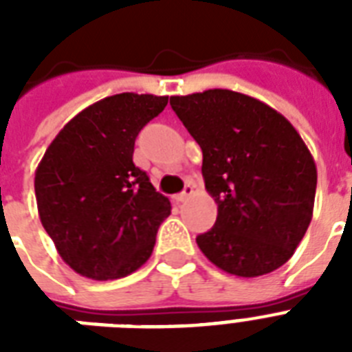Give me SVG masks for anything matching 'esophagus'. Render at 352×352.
<instances>
[{
	"label": "esophagus",
	"instance_id": "34e87169",
	"mask_svg": "<svg viewBox=\"0 0 352 352\" xmlns=\"http://www.w3.org/2000/svg\"><path fill=\"white\" fill-rule=\"evenodd\" d=\"M192 193H193V186H190V184H188V186L184 188V192L179 193V195H175V201L177 203H184L186 199L192 197Z\"/></svg>",
	"mask_w": 352,
	"mask_h": 352
}]
</instances>
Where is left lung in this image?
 <instances>
[{"mask_svg": "<svg viewBox=\"0 0 352 352\" xmlns=\"http://www.w3.org/2000/svg\"><path fill=\"white\" fill-rule=\"evenodd\" d=\"M171 109L203 149L206 192L217 203L197 245L215 267L257 278L289 261L311 225L318 171L287 118L243 93L171 96Z\"/></svg>", "mask_w": 352, "mask_h": 352, "instance_id": "left-lung-1", "label": "left lung"}]
</instances>
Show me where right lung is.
Masks as SVG:
<instances>
[{
  "mask_svg": "<svg viewBox=\"0 0 352 352\" xmlns=\"http://www.w3.org/2000/svg\"><path fill=\"white\" fill-rule=\"evenodd\" d=\"M168 96L120 93L63 126L36 168L38 214L58 254L96 281L124 278L148 261L168 197L133 164L135 138Z\"/></svg>",
  "mask_w": 352,
  "mask_h": 352,
  "instance_id": "1",
  "label": "right lung"
}]
</instances>
